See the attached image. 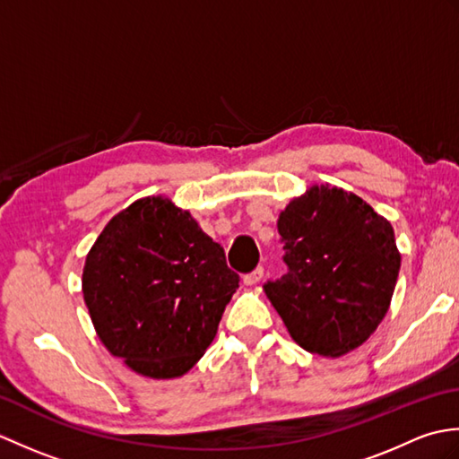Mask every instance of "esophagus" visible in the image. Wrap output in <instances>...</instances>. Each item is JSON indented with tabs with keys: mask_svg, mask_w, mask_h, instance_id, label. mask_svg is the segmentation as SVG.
<instances>
[{
	"mask_svg": "<svg viewBox=\"0 0 459 459\" xmlns=\"http://www.w3.org/2000/svg\"><path fill=\"white\" fill-rule=\"evenodd\" d=\"M262 278H264V268L258 266L256 270H252L250 274L245 276V284H247V286H255V284H258V281H260Z\"/></svg>",
	"mask_w": 459,
	"mask_h": 459,
	"instance_id": "34e87169",
	"label": "esophagus"
}]
</instances>
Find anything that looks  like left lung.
<instances>
[{
	"label": "left lung",
	"instance_id": "8db88e82",
	"mask_svg": "<svg viewBox=\"0 0 459 459\" xmlns=\"http://www.w3.org/2000/svg\"><path fill=\"white\" fill-rule=\"evenodd\" d=\"M288 272L264 284L296 343L321 357L363 345L386 316L401 255L391 222L337 187H311L278 219Z\"/></svg>",
	"mask_w": 459,
	"mask_h": 459
}]
</instances>
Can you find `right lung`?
<instances>
[{"mask_svg": "<svg viewBox=\"0 0 459 459\" xmlns=\"http://www.w3.org/2000/svg\"><path fill=\"white\" fill-rule=\"evenodd\" d=\"M219 242L169 199L116 214L86 256L82 294L100 341L135 373L181 377L203 357L238 288Z\"/></svg>", "mask_w": 459, "mask_h": 459, "instance_id": "1", "label": "right lung"}]
</instances>
